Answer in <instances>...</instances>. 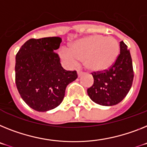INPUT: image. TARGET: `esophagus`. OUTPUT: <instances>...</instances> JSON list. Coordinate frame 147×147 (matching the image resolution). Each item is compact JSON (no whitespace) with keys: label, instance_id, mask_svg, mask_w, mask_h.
<instances>
[{"label":"esophagus","instance_id":"1","mask_svg":"<svg viewBox=\"0 0 147 147\" xmlns=\"http://www.w3.org/2000/svg\"><path fill=\"white\" fill-rule=\"evenodd\" d=\"M77 73H78V77H80V76H81L82 75H83V72L81 71H79V70L77 71Z\"/></svg>","mask_w":147,"mask_h":147}]
</instances>
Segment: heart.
Listing matches in <instances>:
<instances>
[{"label": "heart", "instance_id": "b5f03b06", "mask_svg": "<svg viewBox=\"0 0 147 147\" xmlns=\"http://www.w3.org/2000/svg\"><path fill=\"white\" fill-rule=\"evenodd\" d=\"M119 46L117 39L111 36L94 34L78 40L69 49L60 50L61 58L71 64L77 60L91 71H101L113 65L119 55Z\"/></svg>", "mask_w": 147, "mask_h": 147}]
</instances>
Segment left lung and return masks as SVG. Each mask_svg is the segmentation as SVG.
<instances>
[{
  "label": "left lung",
  "instance_id": "left-lung-1",
  "mask_svg": "<svg viewBox=\"0 0 147 147\" xmlns=\"http://www.w3.org/2000/svg\"><path fill=\"white\" fill-rule=\"evenodd\" d=\"M120 53L109 69L92 73L94 83L87 89L92 102L103 106L118 104L126 96L134 78L130 51L123 41L119 42Z\"/></svg>",
  "mask_w": 147,
  "mask_h": 147
}]
</instances>
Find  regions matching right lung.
Listing matches in <instances>:
<instances>
[{
    "instance_id": "right-lung-1",
    "label": "right lung",
    "mask_w": 147,
    "mask_h": 147,
    "mask_svg": "<svg viewBox=\"0 0 147 147\" xmlns=\"http://www.w3.org/2000/svg\"><path fill=\"white\" fill-rule=\"evenodd\" d=\"M60 37L30 39L16 56V84L21 97L35 111L45 112L62 102L67 85L78 78L76 71L62 67L55 53Z\"/></svg>"
}]
</instances>
